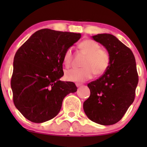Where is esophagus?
Instances as JSON below:
<instances>
[{"instance_id":"1","label":"esophagus","mask_w":147,"mask_h":147,"mask_svg":"<svg viewBox=\"0 0 147 147\" xmlns=\"http://www.w3.org/2000/svg\"><path fill=\"white\" fill-rule=\"evenodd\" d=\"M82 85V84H76V86H77V87H79V86H81Z\"/></svg>"}]
</instances>
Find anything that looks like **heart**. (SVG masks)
Here are the masks:
<instances>
[{"instance_id":"b5f03b06","label":"heart","mask_w":147,"mask_h":147,"mask_svg":"<svg viewBox=\"0 0 147 147\" xmlns=\"http://www.w3.org/2000/svg\"><path fill=\"white\" fill-rule=\"evenodd\" d=\"M81 50L86 55L82 68H72L65 72V79L72 82H84L96 75H102L105 73L110 65V55L105 49L100 48L97 42L86 39L79 43ZM72 61L71 48H68L64 54L63 63L69 68Z\"/></svg>"}]
</instances>
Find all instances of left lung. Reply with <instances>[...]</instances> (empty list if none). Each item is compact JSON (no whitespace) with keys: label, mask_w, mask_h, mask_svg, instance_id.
<instances>
[{"label":"left lung","mask_w":147,"mask_h":147,"mask_svg":"<svg viewBox=\"0 0 147 147\" xmlns=\"http://www.w3.org/2000/svg\"><path fill=\"white\" fill-rule=\"evenodd\" d=\"M110 55L105 73L88 84L90 95L84 102V111L92 122L112 125L119 122L135 99L138 84L136 59L131 49L110 34L92 36Z\"/></svg>","instance_id":"8db88e82"}]
</instances>
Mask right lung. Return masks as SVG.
Masks as SVG:
<instances>
[{
    "instance_id": "right-lung-1",
    "label": "right lung",
    "mask_w": 147,
    "mask_h": 147,
    "mask_svg": "<svg viewBox=\"0 0 147 147\" xmlns=\"http://www.w3.org/2000/svg\"><path fill=\"white\" fill-rule=\"evenodd\" d=\"M81 34L42 29L15 54L11 88L16 109L28 120L42 123L57 115L64 97L75 92L73 82H61L65 51Z\"/></svg>"
}]
</instances>
